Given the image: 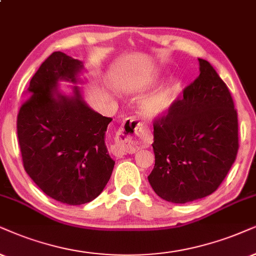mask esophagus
I'll return each mask as SVG.
<instances>
[{
    "label": "esophagus",
    "mask_w": 256,
    "mask_h": 256,
    "mask_svg": "<svg viewBox=\"0 0 256 256\" xmlns=\"http://www.w3.org/2000/svg\"><path fill=\"white\" fill-rule=\"evenodd\" d=\"M148 131L134 118H126L119 130L116 144L111 146L116 157H124L126 154H134L148 143Z\"/></svg>",
    "instance_id": "1"
}]
</instances>
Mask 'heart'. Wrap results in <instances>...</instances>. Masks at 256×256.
Here are the masks:
<instances>
[{
    "label": "heart",
    "instance_id": "b5f03b06",
    "mask_svg": "<svg viewBox=\"0 0 256 256\" xmlns=\"http://www.w3.org/2000/svg\"><path fill=\"white\" fill-rule=\"evenodd\" d=\"M160 76V72H154L138 79H134L126 86V88L130 92L142 90L157 82ZM180 88H182V82L177 78H171L166 82L162 84L158 88L143 96V99L139 102V113L148 120H156L164 117L176 102Z\"/></svg>",
    "mask_w": 256,
    "mask_h": 256
}]
</instances>
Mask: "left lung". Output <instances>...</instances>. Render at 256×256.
<instances>
[{"label": "left lung", "mask_w": 256, "mask_h": 256, "mask_svg": "<svg viewBox=\"0 0 256 256\" xmlns=\"http://www.w3.org/2000/svg\"><path fill=\"white\" fill-rule=\"evenodd\" d=\"M166 116L154 120L148 183L160 198L186 203L215 192L238 150V113L227 85L206 60Z\"/></svg>", "instance_id": "obj_1"}]
</instances>
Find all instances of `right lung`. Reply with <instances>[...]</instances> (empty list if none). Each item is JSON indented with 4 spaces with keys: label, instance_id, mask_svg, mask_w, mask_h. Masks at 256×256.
Instances as JSON below:
<instances>
[{
    "label": "right lung",
    "instance_id": "1",
    "mask_svg": "<svg viewBox=\"0 0 256 256\" xmlns=\"http://www.w3.org/2000/svg\"><path fill=\"white\" fill-rule=\"evenodd\" d=\"M82 70L80 60L52 53L32 78L18 116L26 172L47 196L70 206L98 197L114 166L105 144L112 119L90 108L79 86L67 96L58 85L80 82Z\"/></svg>",
    "mask_w": 256,
    "mask_h": 256
}]
</instances>
